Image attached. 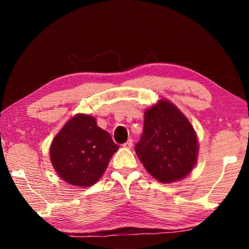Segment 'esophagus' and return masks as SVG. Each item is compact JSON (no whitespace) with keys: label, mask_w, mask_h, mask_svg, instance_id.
<instances>
[{"label":"esophagus","mask_w":249,"mask_h":249,"mask_svg":"<svg viewBox=\"0 0 249 249\" xmlns=\"http://www.w3.org/2000/svg\"><path fill=\"white\" fill-rule=\"evenodd\" d=\"M132 146H133V141L132 140H128L127 142H124V144H123L124 148H130Z\"/></svg>","instance_id":"34e87169"}]
</instances>
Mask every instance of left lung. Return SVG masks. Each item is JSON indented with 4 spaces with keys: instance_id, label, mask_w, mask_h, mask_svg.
Instances as JSON below:
<instances>
[{
    "instance_id": "obj_1",
    "label": "left lung",
    "mask_w": 249,
    "mask_h": 249,
    "mask_svg": "<svg viewBox=\"0 0 249 249\" xmlns=\"http://www.w3.org/2000/svg\"><path fill=\"white\" fill-rule=\"evenodd\" d=\"M135 151L155 179L174 182L184 178L196 165L195 129L174 104L162 100L145 112L144 132Z\"/></svg>"
}]
</instances>
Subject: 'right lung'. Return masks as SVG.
I'll list each match as a JSON object with an SVG mask.
<instances>
[{"instance_id":"right-lung-1","label":"right lung","mask_w":249,"mask_h":249,"mask_svg":"<svg viewBox=\"0 0 249 249\" xmlns=\"http://www.w3.org/2000/svg\"><path fill=\"white\" fill-rule=\"evenodd\" d=\"M117 149L111 135L96 125L94 117L78 114L54 137L50 159L62 180L90 187L104 174Z\"/></svg>"}]
</instances>
